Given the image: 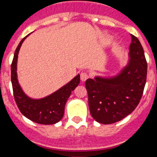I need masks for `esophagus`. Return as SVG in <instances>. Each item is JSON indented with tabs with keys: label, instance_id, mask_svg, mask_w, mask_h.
<instances>
[{
	"label": "esophagus",
	"instance_id": "esophagus-1",
	"mask_svg": "<svg viewBox=\"0 0 157 157\" xmlns=\"http://www.w3.org/2000/svg\"><path fill=\"white\" fill-rule=\"evenodd\" d=\"M89 78V75L86 72H82L81 74H80V78H81V81L84 82L87 79Z\"/></svg>",
	"mask_w": 157,
	"mask_h": 157
}]
</instances>
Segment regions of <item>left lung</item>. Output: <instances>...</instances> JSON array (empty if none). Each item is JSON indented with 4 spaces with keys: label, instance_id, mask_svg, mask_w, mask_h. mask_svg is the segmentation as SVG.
<instances>
[{
    "label": "left lung",
    "instance_id": "8db88e82",
    "mask_svg": "<svg viewBox=\"0 0 157 157\" xmlns=\"http://www.w3.org/2000/svg\"><path fill=\"white\" fill-rule=\"evenodd\" d=\"M129 60L118 74L86 81L90 112L97 122L111 124L130 115L139 104L147 75V63L139 40L131 35Z\"/></svg>",
    "mask_w": 157,
    "mask_h": 157
}]
</instances>
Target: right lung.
<instances>
[{
	"label": "right lung",
	"mask_w": 157,
	"mask_h": 157,
	"mask_svg": "<svg viewBox=\"0 0 157 157\" xmlns=\"http://www.w3.org/2000/svg\"><path fill=\"white\" fill-rule=\"evenodd\" d=\"M30 35V34H28ZM27 35V36H28ZM27 36L23 37L16 48L11 65V80L14 98L22 114L34 123L50 125L58 123L63 118L66 102L79 84L80 75H77L66 85L56 92L40 99H33L26 95L19 84L17 78V59L19 49Z\"/></svg>",
	"instance_id": "add662e5"
}]
</instances>
